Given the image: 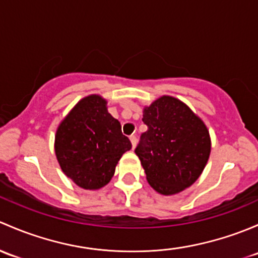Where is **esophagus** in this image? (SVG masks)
Wrapping results in <instances>:
<instances>
[{
  "label": "esophagus",
  "instance_id": "esophagus-1",
  "mask_svg": "<svg viewBox=\"0 0 258 258\" xmlns=\"http://www.w3.org/2000/svg\"><path fill=\"white\" fill-rule=\"evenodd\" d=\"M130 142H132L133 148H135V145H137V142H138L137 135H130Z\"/></svg>",
  "mask_w": 258,
  "mask_h": 258
}]
</instances>
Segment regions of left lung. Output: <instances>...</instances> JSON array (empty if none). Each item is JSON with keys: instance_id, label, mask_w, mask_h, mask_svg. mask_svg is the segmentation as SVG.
I'll list each match as a JSON object with an SVG mask.
<instances>
[{"instance_id": "obj_1", "label": "left lung", "mask_w": 258, "mask_h": 258, "mask_svg": "<svg viewBox=\"0 0 258 258\" xmlns=\"http://www.w3.org/2000/svg\"><path fill=\"white\" fill-rule=\"evenodd\" d=\"M148 130L135 149L150 186L175 195L191 186L208 164L211 140L205 123L181 100L163 95L143 111Z\"/></svg>"}]
</instances>
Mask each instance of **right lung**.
<instances>
[{"instance_id":"1","label":"right lung","mask_w":258,"mask_h":258,"mask_svg":"<svg viewBox=\"0 0 258 258\" xmlns=\"http://www.w3.org/2000/svg\"><path fill=\"white\" fill-rule=\"evenodd\" d=\"M132 149L107 100L92 94L79 100L58 125L54 151L62 171L86 190L105 186L121 155Z\"/></svg>"}]
</instances>
